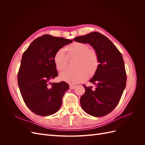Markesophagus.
Instances as JSON below:
<instances>
[{"label": "esophagus", "mask_w": 145, "mask_h": 145, "mask_svg": "<svg viewBox=\"0 0 145 145\" xmlns=\"http://www.w3.org/2000/svg\"><path fill=\"white\" fill-rule=\"evenodd\" d=\"M76 88L75 85H69V88L71 89H74Z\"/></svg>", "instance_id": "1"}]
</instances>
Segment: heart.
Returning <instances> with one entry per match:
<instances>
[{
    "label": "heart",
    "mask_w": 145,
    "mask_h": 145,
    "mask_svg": "<svg viewBox=\"0 0 145 145\" xmlns=\"http://www.w3.org/2000/svg\"><path fill=\"white\" fill-rule=\"evenodd\" d=\"M75 59L72 71L60 74V78L70 84H77L93 76L99 67V58L95 50L89 48L88 45L75 42L66 47V52L62 49L56 52L53 60L56 69L63 71L67 67L68 60Z\"/></svg>",
    "instance_id": "1"
}]
</instances>
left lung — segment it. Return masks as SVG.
<instances>
[{
    "label": "left lung",
    "mask_w": 145,
    "mask_h": 145,
    "mask_svg": "<svg viewBox=\"0 0 145 145\" xmlns=\"http://www.w3.org/2000/svg\"><path fill=\"white\" fill-rule=\"evenodd\" d=\"M74 40L89 43L99 58V68L89 81L95 88L83 85L85 92L80 99L81 106L91 116H106L117 106L126 86V73L122 55L108 38L98 32L76 37Z\"/></svg>",
    "instance_id": "8db88e82"
}]
</instances>
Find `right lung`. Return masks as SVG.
Instances as JSON below:
<instances>
[{"label": "right lung", "mask_w": 145, "mask_h": 145, "mask_svg": "<svg viewBox=\"0 0 145 145\" xmlns=\"http://www.w3.org/2000/svg\"><path fill=\"white\" fill-rule=\"evenodd\" d=\"M72 42L45 34L35 39L24 52L17 81L25 103L37 115H52L62 105L69 85L63 81L50 85V81L58 76L53 57L57 51Z\"/></svg>", "instance_id": "1"}]
</instances>
